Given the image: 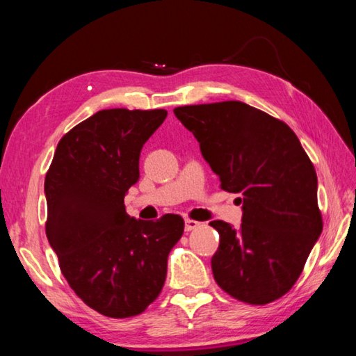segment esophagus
<instances>
[{
    "label": "esophagus",
    "mask_w": 356,
    "mask_h": 356,
    "mask_svg": "<svg viewBox=\"0 0 356 356\" xmlns=\"http://www.w3.org/2000/svg\"><path fill=\"white\" fill-rule=\"evenodd\" d=\"M200 226H201V222H200V221H196V220H190V218H186V220H185V231H186V232L195 231V229H197Z\"/></svg>",
    "instance_id": "obj_1"
}]
</instances>
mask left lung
Instances as JSON below:
<instances>
[{"mask_svg":"<svg viewBox=\"0 0 356 356\" xmlns=\"http://www.w3.org/2000/svg\"><path fill=\"white\" fill-rule=\"evenodd\" d=\"M174 114L200 143L221 188L242 196V227L210 222L220 234L212 257L216 284L248 305L281 298L323 227L308 154L286 122L243 102L185 105Z\"/></svg>","mask_w":356,"mask_h":356,"instance_id":"obj_1","label":"left lung"}]
</instances>
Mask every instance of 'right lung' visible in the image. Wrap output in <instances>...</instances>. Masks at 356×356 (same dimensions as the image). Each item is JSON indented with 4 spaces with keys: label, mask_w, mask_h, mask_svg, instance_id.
I'll return each instance as SVG.
<instances>
[{
    "label": "right lung",
    "mask_w": 356,
    "mask_h": 356,
    "mask_svg": "<svg viewBox=\"0 0 356 356\" xmlns=\"http://www.w3.org/2000/svg\"><path fill=\"white\" fill-rule=\"evenodd\" d=\"M166 110L111 108L92 114L58 143L45 176V234L69 286L89 308L127 318L154 303L184 218L155 221L125 212L124 196L140 177L143 144Z\"/></svg>",
    "instance_id": "1"
}]
</instances>
